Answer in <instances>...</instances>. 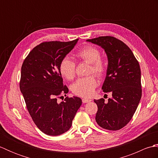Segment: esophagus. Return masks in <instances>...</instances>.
Masks as SVG:
<instances>
[{"instance_id":"obj_1","label":"esophagus","mask_w":158,"mask_h":158,"mask_svg":"<svg viewBox=\"0 0 158 158\" xmlns=\"http://www.w3.org/2000/svg\"><path fill=\"white\" fill-rule=\"evenodd\" d=\"M91 101H92L91 99H88V98H83V99H82L83 103H88V102H90Z\"/></svg>"}]
</instances>
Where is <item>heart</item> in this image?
<instances>
[{
  "mask_svg": "<svg viewBox=\"0 0 158 158\" xmlns=\"http://www.w3.org/2000/svg\"><path fill=\"white\" fill-rule=\"evenodd\" d=\"M76 58L86 62L90 63L89 73H94L101 77L105 71V64L100 58V52L96 47L85 46L75 53ZM60 73L66 79L72 80L75 77V63L69 57L64 58L60 63ZM97 86V80L94 76L81 77L77 79L72 85V91L76 95L83 97H90L94 92Z\"/></svg>",
  "mask_w": 158,
  "mask_h": 158,
  "instance_id": "obj_1",
  "label": "heart"
}]
</instances>
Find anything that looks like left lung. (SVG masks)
Masks as SVG:
<instances>
[{
	"label": "left lung",
	"mask_w": 158,
	"mask_h": 158,
	"mask_svg": "<svg viewBox=\"0 0 158 158\" xmlns=\"http://www.w3.org/2000/svg\"><path fill=\"white\" fill-rule=\"evenodd\" d=\"M86 41L105 50L108 59L102 89L112 98L94 100L98 106L96 121L104 129L118 130L127 124L141 98V73L139 64L125 43L113 36H99Z\"/></svg>",
	"instance_id": "obj_1"
}]
</instances>
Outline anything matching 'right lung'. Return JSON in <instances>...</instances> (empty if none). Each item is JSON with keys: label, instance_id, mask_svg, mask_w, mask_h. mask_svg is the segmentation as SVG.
I'll use <instances>...</instances> for the list:
<instances>
[{"label": "right lung", "instance_id": "1", "mask_svg": "<svg viewBox=\"0 0 158 158\" xmlns=\"http://www.w3.org/2000/svg\"><path fill=\"white\" fill-rule=\"evenodd\" d=\"M44 42L36 46L24 60L19 88L33 122L43 132L58 136L68 131L82 104L79 97L57 98L69 92L60 73L61 60L78 42Z\"/></svg>", "mask_w": 158, "mask_h": 158}]
</instances>
